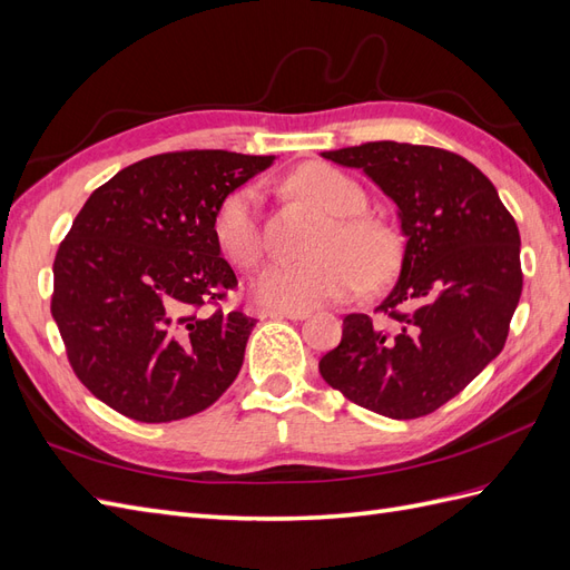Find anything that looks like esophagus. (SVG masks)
Here are the masks:
<instances>
[{
	"instance_id": "obj_1",
	"label": "esophagus",
	"mask_w": 570,
	"mask_h": 570,
	"mask_svg": "<svg viewBox=\"0 0 570 570\" xmlns=\"http://www.w3.org/2000/svg\"><path fill=\"white\" fill-rule=\"evenodd\" d=\"M267 317L272 320H305L311 315V311H296V308H274V311H267L265 313Z\"/></svg>"
}]
</instances>
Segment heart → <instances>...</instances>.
I'll return each instance as SVG.
<instances>
[{"label": "heart", "instance_id": "b5f03b06", "mask_svg": "<svg viewBox=\"0 0 570 570\" xmlns=\"http://www.w3.org/2000/svg\"><path fill=\"white\" fill-rule=\"evenodd\" d=\"M288 187L315 202L332 222L311 250L317 259L301 265L274 262L257 274L253 294L259 303L305 311L352 298L366 279L381 284L395 272L400 243L383 224L361 216L368 197L354 178L332 166L313 164L291 175ZM214 236L230 265L240 269L257 265L262 257V195L255 187L233 189L218 204Z\"/></svg>", "mask_w": 570, "mask_h": 570}]
</instances>
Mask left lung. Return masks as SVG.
Masks as SVG:
<instances>
[{"label":"left lung","instance_id":"obj_1","mask_svg":"<svg viewBox=\"0 0 570 570\" xmlns=\"http://www.w3.org/2000/svg\"><path fill=\"white\" fill-rule=\"evenodd\" d=\"M323 158L361 168L397 204L404 255L377 305L390 327L346 315L320 375L371 412L426 416L501 354L522 294L515 218L484 173L435 146L368 141Z\"/></svg>","mask_w":570,"mask_h":570}]
</instances>
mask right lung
Instances as JSON below:
<instances>
[{"mask_svg":"<svg viewBox=\"0 0 570 570\" xmlns=\"http://www.w3.org/2000/svg\"><path fill=\"white\" fill-rule=\"evenodd\" d=\"M272 160L158 154L86 199L55 255L50 311L77 377L115 412L144 424L178 421L236 381L257 320L209 311L238 284L214 218Z\"/></svg>","mask_w":570,"mask_h":570,"instance_id":"right-lung-1","label":"right lung"}]
</instances>
